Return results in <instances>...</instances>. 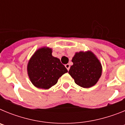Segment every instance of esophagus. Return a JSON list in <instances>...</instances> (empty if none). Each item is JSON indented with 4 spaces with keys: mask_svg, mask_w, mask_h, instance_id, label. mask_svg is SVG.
Listing matches in <instances>:
<instances>
[{
    "mask_svg": "<svg viewBox=\"0 0 125 125\" xmlns=\"http://www.w3.org/2000/svg\"><path fill=\"white\" fill-rule=\"evenodd\" d=\"M65 66H66V68H67V69H68V71L69 70V68H70V65L69 64H67L65 65Z\"/></svg>",
    "mask_w": 125,
    "mask_h": 125,
    "instance_id": "34e87169",
    "label": "esophagus"
}]
</instances>
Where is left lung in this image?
Masks as SVG:
<instances>
[{
	"instance_id": "8db88e82",
	"label": "left lung",
	"mask_w": 125,
	"mask_h": 125,
	"mask_svg": "<svg viewBox=\"0 0 125 125\" xmlns=\"http://www.w3.org/2000/svg\"><path fill=\"white\" fill-rule=\"evenodd\" d=\"M69 74L76 84L84 88L93 86L101 77L102 67L99 60L91 52L76 53L72 59Z\"/></svg>"
}]
</instances>
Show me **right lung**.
<instances>
[{"label": "right lung", "mask_w": 125, "mask_h": 125, "mask_svg": "<svg viewBox=\"0 0 125 125\" xmlns=\"http://www.w3.org/2000/svg\"><path fill=\"white\" fill-rule=\"evenodd\" d=\"M27 72L36 87L49 89L58 79L68 72L60 60L52 56V49L43 47L34 53L27 65Z\"/></svg>", "instance_id": "1"}]
</instances>
